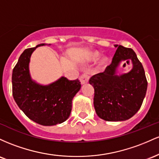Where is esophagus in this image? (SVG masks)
Segmentation results:
<instances>
[{"label":"esophagus","instance_id":"1","mask_svg":"<svg viewBox=\"0 0 159 159\" xmlns=\"http://www.w3.org/2000/svg\"><path fill=\"white\" fill-rule=\"evenodd\" d=\"M80 83H81L82 85H84V84H85V83H88V81H89L88 74H87V73H85V74H83L80 77Z\"/></svg>","mask_w":159,"mask_h":159}]
</instances>
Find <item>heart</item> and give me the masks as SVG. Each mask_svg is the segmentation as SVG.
<instances>
[{
  "mask_svg": "<svg viewBox=\"0 0 159 159\" xmlns=\"http://www.w3.org/2000/svg\"><path fill=\"white\" fill-rule=\"evenodd\" d=\"M101 56L100 53L98 52L93 51L92 52L89 53L88 61H94L98 60ZM109 59L107 56H103L101 58L98 62L97 66H96V70L97 71H99V72H101V71H103L106 69L107 66L108 65Z\"/></svg>",
  "mask_w": 159,
  "mask_h": 159,
  "instance_id": "b5f03b06",
  "label": "heart"
}]
</instances>
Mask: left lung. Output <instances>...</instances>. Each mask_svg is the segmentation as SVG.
Segmentation results:
<instances>
[{"mask_svg": "<svg viewBox=\"0 0 159 159\" xmlns=\"http://www.w3.org/2000/svg\"><path fill=\"white\" fill-rule=\"evenodd\" d=\"M117 48L111 65L103 73L94 75L89 83L94 87V107L97 115L109 122L125 121L140 110L147 90L145 71L132 49ZM131 60L133 68L118 72L122 61Z\"/></svg>", "mask_w": 159, "mask_h": 159, "instance_id": "1", "label": "left lung"}]
</instances>
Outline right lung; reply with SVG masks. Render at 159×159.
Segmentation results:
<instances>
[{"label":"right lung","mask_w":159,"mask_h":159,"mask_svg":"<svg viewBox=\"0 0 159 159\" xmlns=\"http://www.w3.org/2000/svg\"><path fill=\"white\" fill-rule=\"evenodd\" d=\"M46 45L41 43L27 49L19 57L12 70V96L18 107L30 119L42 125L52 126L69 118L73 98L81 84L78 79L70 81L65 76L48 85L32 79L29 69L32 53L37 47Z\"/></svg>","instance_id":"add662e5"}]
</instances>
